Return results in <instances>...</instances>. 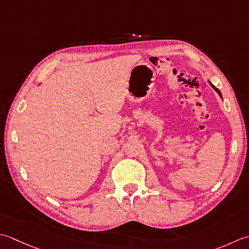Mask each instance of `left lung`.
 Masks as SVG:
<instances>
[{"mask_svg":"<svg viewBox=\"0 0 249 249\" xmlns=\"http://www.w3.org/2000/svg\"><path fill=\"white\" fill-rule=\"evenodd\" d=\"M208 82H209V84H211V86L213 87V89H215V90H216V91L218 92V95H219V96H220V97H221V99H222V96H221V92H220V90H219V89H217V87H215V86H213V85L212 84V82H211V81H208Z\"/></svg>","mask_w":249,"mask_h":249,"instance_id":"1","label":"left lung"}]
</instances>
